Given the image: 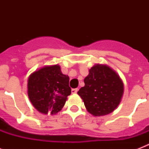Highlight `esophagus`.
Returning <instances> with one entry per match:
<instances>
[{"label":"esophagus","mask_w":149,"mask_h":149,"mask_svg":"<svg viewBox=\"0 0 149 149\" xmlns=\"http://www.w3.org/2000/svg\"><path fill=\"white\" fill-rule=\"evenodd\" d=\"M72 93H77V91H78V89L75 88V89H72Z\"/></svg>","instance_id":"1"}]
</instances>
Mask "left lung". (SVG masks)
<instances>
[{"label":"left lung","mask_w":149,"mask_h":149,"mask_svg":"<svg viewBox=\"0 0 149 149\" xmlns=\"http://www.w3.org/2000/svg\"><path fill=\"white\" fill-rule=\"evenodd\" d=\"M84 84L77 93L93 116L107 115L120 103L124 84L117 72L107 65L97 64L91 67Z\"/></svg>","instance_id":"1"}]
</instances>
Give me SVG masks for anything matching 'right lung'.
<instances>
[{
    "mask_svg": "<svg viewBox=\"0 0 149 149\" xmlns=\"http://www.w3.org/2000/svg\"><path fill=\"white\" fill-rule=\"evenodd\" d=\"M70 78L58 65H46L31 73L28 79V95L40 113L56 114L62 110L71 93Z\"/></svg>",
    "mask_w": 149,
    "mask_h": 149,
    "instance_id": "obj_1",
    "label": "right lung"
}]
</instances>
